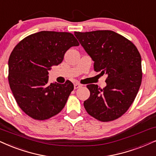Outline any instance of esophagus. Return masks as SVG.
Returning a JSON list of instances; mask_svg holds the SVG:
<instances>
[{
	"mask_svg": "<svg viewBox=\"0 0 156 156\" xmlns=\"http://www.w3.org/2000/svg\"><path fill=\"white\" fill-rule=\"evenodd\" d=\"M82 87V85L80 84H78V83H75L74 84V88L75 90L76 89H78V88H80V87Z\"/></svg>",
	"mask_w": 156,
	"mask_h": 156,
	"instance_id": "1",
	"label": "esophagus"
}]
</instances>
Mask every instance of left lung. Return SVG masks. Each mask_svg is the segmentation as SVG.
<instances>
[{
    "instance_id": "left-lung-1",
    "label": "left lung",
    "mask_w": 156,
    "mask_h": 156,
    "mask_svg": "<svg viewBox=\"0 0 156 156\" xmlns=\"http://www.w3.org/2000/svg\"><path fill=\"white\" fill-rule=\"evenodd\" d=\"M84 51L94 61V70L107 75L106 86L88 84L90 98L84 106L101 122L122 116L135 99L142 82L141 56L136 46L111 30L74 32Z\"/></svg>"
}]
</instances>
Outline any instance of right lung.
<instances>
[{"mask_svg":"<svg viewBox=\"0 0 156 156\" xmlns=\"http://www.w3.org/2000/svg\"><path fill=\"white\" fill-rule=\"evenodd\" d=\"M78 41L72 33L41 31L16 45L9 59V82L17 104L29 116L45 120L65 106L74 84L48 82V71L62 62Z\"/></svg>","mask_w":156,"mask_h":156,"instance_id":"1","label":"right lung"}]
</instances>
